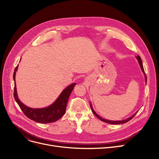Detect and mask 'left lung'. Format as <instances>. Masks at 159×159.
I'll use <instances>...</instances> for the list:
<instances>
[{"label":"left lung","instance_id":"left-lung-1","mask_svg":"<svg viewBox=\"0 0 159 159\" xmlns=\"http://www.w3.org/2000/svg\"><path fill=\"white\" fill-rule=\"evenodd\" d=\"M136 58H137V61H138V62H139V65H140V68H141V70H142V71H143V73L144 74V76H145V79H146V82H147V77H146V73H145V72H144V68H143V62H142V60H141V58H140V56H137V57H136ZM90 107H91V111H92V112L93 113V114L97 116V118H98L100 120H102V121H103V122H106V123H108V124H124V123H126V122H128V121H129L131 119H132L133 117H134L135 116V115L137 114V113L138 112V111H137L134 115H133L132 116H131L130 117H129V118H128V119H126V120H107V119H102V117H101V116H100L98 114H97L96 113V112L94 111V110L93 109V107H92V105H91V104L90 103Z\"/></svg>","mask_w":159,"mask_h":159}]
</instances>
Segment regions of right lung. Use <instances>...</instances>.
Listing matches in <instances>:
<instances>
[{"instance_id":"obj_1","label":"right lung","mask_w":159,"mask_h":159,"mask_svg":"<svg viewBox=\"0 0 159 159\" xmlns=\"http://www.w3.org/2000/svg\"><path fill=\"white\" fill-rule=\"evenodd\" d=\"M17 68L18 65L15 68L13 73V80L15 82L14 98L24 115L31 120L42 124L53 122L61 118L65 114L67 103H68L71 91L75 86L76 85V83H73L66 88L56 99V101L48 107L44 108H31L24 105L19 99L15 84V74L16 71H17Z\"/></svg>"}]
</instances>
